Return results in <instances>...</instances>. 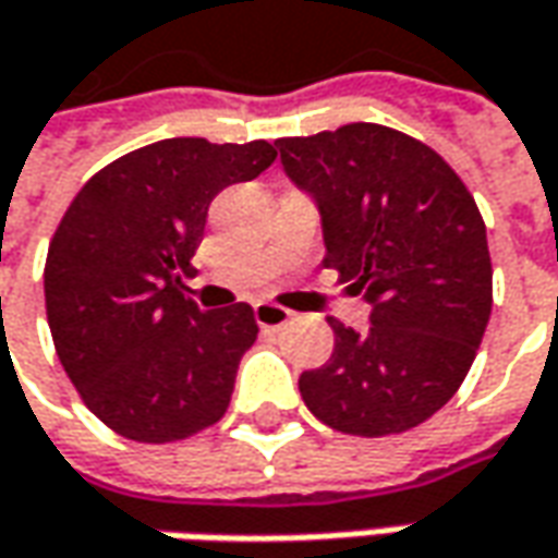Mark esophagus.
<instances>
[{
    "instance_id": "esophagus-1",
    "label": "esophagus",
    "mask_w": 558,
    "mask_h": 558,
    "mask_svg": "<svg viewBox=\"0 0 558 558\" xmlns=\"http://www.w3.org/2000/svg\"><path fill=\"white\" fill-rule=\"evenodd\" d=\"M294 313L286 311V307H279V304H254V319H257V326L260 329H282L286 323H289Z\"/></svg>"
}]
</instances>
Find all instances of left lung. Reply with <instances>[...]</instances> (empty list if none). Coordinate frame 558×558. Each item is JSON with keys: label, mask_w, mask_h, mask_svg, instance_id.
Masks as SVG:
<instances>
[{"label": "left lung", "mask_w": 558, "mask_h": 558, "mask_svg": "<svg viewBox=\"0 0 558 558\" xmlns=\"http://www.w3.org/2000/svg\"><path fill=\"white\" fill-rule=\"evenodd\" d=\"M291 183L319 210L326 267L369 304V329L329 319L335 351L298 378L313 416L381 438L457 395L490 319V254L475 198L407 133L348 123L276 140Z\"/></svg>", "instance_id": "left-lung-1"}]
</instances>
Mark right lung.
Segmentation results:
<instances>
[{
	"label": "right lung",
	"mask_w": 558,
	"mask_h": 558,
	"mask_svg": "<svg viewBox=\"0 0 558 558\" xmlns=\"http://www.w3.org/2000/svg\"><path fill=\"white\" fill-rule=\"evenodd\" d=\"M276 161L269 142L161 140L76 192L46 257V313L74 388L108 428L167 444L223 416L254 311L185 298L207 207Z\"/></svg>",
	"instance_id": "1"
}]
</instances>
